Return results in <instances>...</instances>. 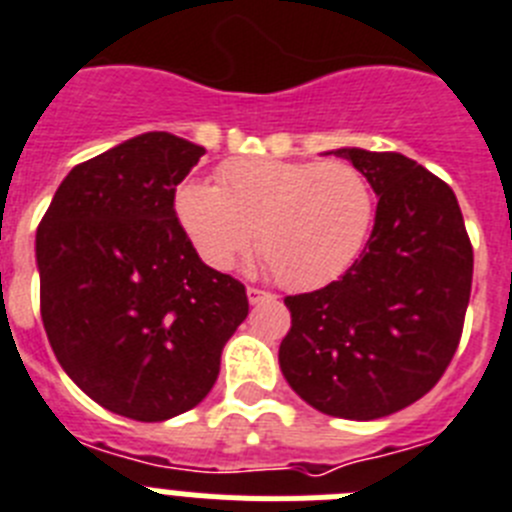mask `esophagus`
Returning a JSON list of instances; mask_svg holds the SVG:
<instances>
[{
    "mask_svg": "<svg viewBox=\"0 0 512 512\" xmlns=\"http://www.w3.org/2000/svg\"><path fill=\"white\" fill-rule=\"evenodd\" d=\"M246 295L251 305H259L261 300H271V292H266V289H259V287H248Z\"/></svg>",
    "mask_w": 512,
    "mask_h": 512,
    "instance_id": "1",
    "label": "esophagus"
}]
</instances>
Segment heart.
Returning a JSON list of instances; mask_svg holds the SVG:
<instances>
[{"label":"heart","instance_id":"1","mask_svg":"<svg viewBox=\"0 0 512 512\" xmlns=\"http://www.w3.org/2000/svg\"><path fill=\"white\" fill-rule=\"evenodd\" d=\"M217 176L187 179L174 197L179 225L212 269H228L256 230L279 282L312 289L341 277L369 241L377 197L348 161L238 158Z\"/></svg>","mask_w":512,"mask_h":512}]
</instances>
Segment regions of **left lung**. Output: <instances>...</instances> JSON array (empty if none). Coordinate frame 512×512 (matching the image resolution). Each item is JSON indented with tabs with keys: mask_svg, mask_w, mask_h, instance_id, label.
Segmentation results:
<instances>
[{
	"mask_svg": "<svg viewBox=\"0 0 512 512\" xmlns=\"http://www.w3.org/2000/svg\"><path fill=\"white\" fill-rule=\"evenodd\" d=\"M379 197L359 259L328 287L284 297L289 387L333 418L374 420L431 392L459 346L474 253L454 189L402 153L338 148Z\"/></svg>",
	"mask_w": 512,
	"mask_h": 512,
	"instance_id": "1",
	"label": "left lung"
}]
</instances>
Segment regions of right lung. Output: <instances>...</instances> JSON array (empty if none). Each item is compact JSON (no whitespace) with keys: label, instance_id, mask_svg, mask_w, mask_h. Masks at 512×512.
Returning <instances> with one entry per match:
<instances>
[{"label":"right lung","instance_id":"1","mask_svg":"<svg viewBox=\"0 0 512 512\" xmlns=\"http://www.w3.org/2000/svg\"><path fill=\"white\" fill-rule=\"evenodd\" d=\"M205 148L143 133L74 166L35 235L40 315L63 372L110 413L200 405L246 320V287L197 256L174 210Z\"/></svg>","mask_w":512,"mask_h":512}]
</instances>
